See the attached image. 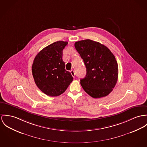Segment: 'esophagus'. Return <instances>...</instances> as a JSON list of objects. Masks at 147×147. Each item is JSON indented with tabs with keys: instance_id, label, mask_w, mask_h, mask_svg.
<instances>
[{
	"instance_id": "esophagus-1",
	"label": "esophagus",
	"mask_w": 147,
	"mask_h": 147,
	"mask_svg": "<svg viewBox=\"0 0 147 147\" xmlns=\"http://www.w3.org/2000/svg\"><path fill=\"white\" fill-rule=\"evenodd\" d=\"M70 73H71V76H73V78H74L75 77V73H74V70H70Z\"/></svg>"
}]
</instances>
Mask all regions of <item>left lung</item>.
Returning <instances> with one entry per match:
<instances>
[{
  "instance_id": "8db88e82",
  "label": "left lung",
  "mask_w": 147,
  "mask_h": 147,
  "mask_svg": "<svg viewBox=\"0 0 147 147\" xmlns=\"http://www.w3.org/2000/svg\"><path fill=\"white\" fill-rule=\"evenodd\" d=\"M74 46L84 63L87 73L80 84L94 98L107 96L113 90L118 78L117 61L111 51L98 42L84 40Z\"/></svg>"
}]
</instances>
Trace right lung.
<instances>
[{
	"label": "right lung",
	"instance_id": "obj_1",
	"mask_svg": "<svg viewBox=\"0 0 147 147\" xmlns=\"http://www.w3.org/2000/svg\"><path fill=\"white\" fill-rule=\"evenodd\" d=\"M67 41H59L44 48L36 56L32 67L34 82L47 96L55 97L63 93L73 81L65 69L63 50Z\"/></svg>",
	"mask_w": 147,
	"mask_h": 147
}]
</instances>
